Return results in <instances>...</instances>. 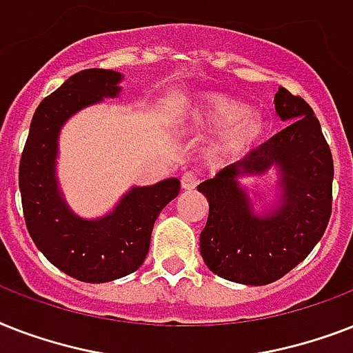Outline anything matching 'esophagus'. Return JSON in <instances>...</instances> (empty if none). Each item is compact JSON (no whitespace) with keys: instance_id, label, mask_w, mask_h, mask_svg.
<instances>
[{"instance_id":"obj_1","label":"esophagus","mask_w":353,"mask_h":353,"mask_svg":"<svg viewBox=\"0 0 353 353\" xmlns=\"http://www.w3.org/2000/svg\"><path fill=\"white\" fill-rule=\"evenodd\" d=\"M180 184H182V190H193L194 185L199 184V174L194 173V171H185L180 176Z\"/></svg>"}]
</instances>
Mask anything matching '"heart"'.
<instances>
[{
    "instance_id": "b5f03b06",
    "label": "heart",
    "mask_w": 353,
    "mask_h": 353,
    "mask_svg": "<svg viewBox=\"0 0 353 353\" xmlns=\"http://www.w3.org/2000/svg\"><path fill=\"white\" fill-rule=\"evenodd\" d=\"M196 117L208 129H221L211 145L215 159H233L261 142L266 120L261 112L250 111L244 101L225 94H205L200 98Z\"/></svg>"
}]
</instances>
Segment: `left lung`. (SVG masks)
I'll return each instance as SVG.
<instances>
[{"instance_id":"1","label":"left lung","mask_w":353,"mask_h":353,"mask_svg":"<svg viewBox=\"0 0 353 353\" xmlns=\"http://www.w3.org/2000/svg\"><path fill=\"white\" fill-rule=\"evenodd\" d=\"M275 109L288 125L215 179L196 185L210 202L200 255L219 277L262 286L284 277L321 241L332 215L334 159L314 109L279 87ZM281 168L283 204L268 217L252 213L236 179Z\"/></svg>"}]
</instances>
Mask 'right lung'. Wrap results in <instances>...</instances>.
<instances>
[{"mask_svg": "<svg viewBox=\"0 0 353 353\" xmlns=\"http://www.w3.org/2000/svg\"><path fill=\"white\" fill-rule=\"evenodd\" d=\"M120 72L85 69L72 74L34 112L19 159V191L29 235L58 270L83 283H109L142 266L160 211L179 194L169 179L134 188L111 215L81 221L63 204L54 179L56 140L63 122L78 109L117 97Z\"/></svg>", "mask_w": 353, "mask_h": 353, "instance_id": "add662e5", "label": "right lung"}]
</instances>
